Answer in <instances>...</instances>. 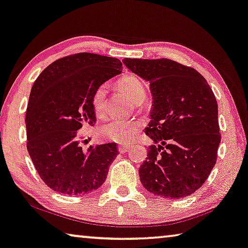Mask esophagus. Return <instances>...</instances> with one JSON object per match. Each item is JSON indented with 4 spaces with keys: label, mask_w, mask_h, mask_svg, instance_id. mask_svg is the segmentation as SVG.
Here are the masks:
<instances>
[{
    "label": "esophagus",
    "mask_w": 248,
    "mask_h": 248,
    "mask_svg": "<svg viewBox=\"0 0 248 248\" xmlns=\"http://www.w3.org/2000/svg\"><path fill=\"white\" fill-rule=\"evenodd\" d=\"M129 150V146L128 145H120L119 146V152L120 153H125V152H127Z\"/></svg>",
    "instance_id": "esophagus-1"
}]
</instances>
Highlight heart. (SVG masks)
I'll list each match as a JSON object with an SVG mask.
<instances>
[{
    "mask_svg": "<svg viewBox=\"0 0 248 248\" xmlns=\"http://www.w3.org/2000/svg\"><path fill=\"white\" fill-rule=\"evenodd\" d=\"M119 89L131 98L137 106L142 105L146 97V87L142 79L135 75H125L117 81ZM91 105L94 113L98 117L106 115V85L97 86L91 97ZM140 123L137 121L128 120H111L103 124L98 128V135L101 139L115 143H128L137 135L140 129Z\"/></svg>",
    "mask_w": 248,
    "mask_h": 248,
    "instance_id": "b5f03b06",
    "label": "heart"
}]
</instances>
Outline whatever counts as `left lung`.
I'll use <instances>...</instances> for the list:
<instances>
[{"instance_id":"left-lung-1","label":"left lung","mask_w":248,"mask_h":248,"mask_svg":"<svg viewBox=\"0 0 248 248\" xmlns=\"http://www.w3.org/2000/svg\"><path fill=\"white\" fill-rule=\"evenodd\" d=\"M150 83L153 95L145 134L154 144L140 167V182L156 196L176 200L199 189L216 164L218 108L204 76L169 59H124Z\"/></svg>"}]
</instances>
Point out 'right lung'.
<instances>
[{
    "label": "right lung",
    "instance_id": "obj_1",
    "mask_svg": "<svg viewBox=\"0 0 248 248\" xmlns=\"http://www.w3.org/2000/svg\"><path fill=\"white\" fill-rule=\"evenodd\" d=\"M121 72L119 59L76 53L49 64L34 82L25 115L26 147L42 181L54 192L84 195L105 182L119 154L116 144L85 152L78 131L96 121L91 105L95 89Z\"/></svg>",
    "mask_w": 248,
    "mask_h": 248
}]
</instances>
